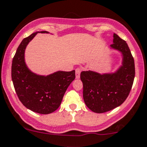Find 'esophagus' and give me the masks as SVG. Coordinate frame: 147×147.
<instances>
[{
    "instance_id": "obj_1",
    "label": "esophagus",
    "mask_w": 147,
    "mask_h": 147,
    "mask_svg": "<svg viewBox=\"0 0 147 147\" xmlns=\"http://www.w3.org/2000/svg\"><path fill=\"white\" fill-rule=\"evenodd\" d=\"M82 71L80 67H78L76 69H75V75H76L77 79H79L80 78V72Z\"/></svg>"
}]
</instances>
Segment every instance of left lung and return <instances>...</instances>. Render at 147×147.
I'll use <instances>...</instances> for the list:
<instances>
[{"mask_svg": "<svg viewBox=\"0 0 147 147\" xmlns=\"http://www.w3.org/2000/svg\"><path fill=\"white\" fill-rule=\"evenodd\" d=\"M113 38V44L109 47L121 53V66L110 73L88 70L80 74L84 103L96 113H104L120 106L128 97L134 82V60L128 45L117 34L114 33Z\"/></svg>", "mask_w": 147, "mask_h": 147, "instance_id": "1", "label": "left lung"}]
</instances>
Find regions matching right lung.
<instances>
[{
	"mask_svg": "<svg viewBox=\"0 0 147 147\" xmlns=\"http://www.w3.org/2000/svg\"><path fill=\"white\" fill-rule=\"evenodd\" d=\"M36 32L24 38L13 59L11 77L20 101L34 112L47 115L60 107L67 89L75 78V71H57L47 75L32 72L25 61L27 45L38 34ZM41 33H49L40 31Z\"/></svg>",
	"mask_w": 147,
	"mask_h": 147,
	"instance_id": "1",
	"label": "right lung"
}]
</instances>
